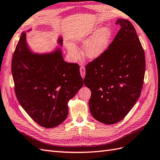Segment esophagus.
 <instances>
[{"instance_id":"34e87169","label":"esophagus","mask_w":160,"mask_h":160,"mask_svg":"<svg viewBox=\"0 0 160 160\" xmlns=\"http://www.w3.org/2000/svg\"><path fill=\"white\" fill-rule=\"evenodd\" d=\"M80 72H81V75L82 77V78L85 77V68L84 67H80Z\"/></svg>"}]
</instances>
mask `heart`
Instances as JSON below:
<instances>
[{"mask_svg": "<svg viewBox=\"0 0 160 160\" xmlns=\"http://www.w3.org/2000/svg\"><path fill=\"white\" fill-rule=\"evenodd\" d=\"M110 37L111 32L108 28L98 30L85 42L83 48V55L89 59H96L100 56L107 48ZM83 38H81V40ZM69 52L73 56H77V50L74 47L71 46L69 48Z\"/></svg>", "mask_w": 160, "mask_h": 160, "instance_id": "b5f03b06", "label": "heart"}]
</instances>
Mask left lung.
Instances as JSON below:
<instances>
[{
	"mask_svg": "<svg viewBox=\"0 0 160 160\" xmlns=\"http://www.w3.org/2000/svg\"><path fill=\"white\" fill-rule=\"evenodd\" d=\"M104 53L85 66L84 84L91 90L89 107L95 119L119 122L139 98L145 72V56L136 30L127 19Z\"/></svg>",
	"mask_w": 160,
	"mask_h": 160,
	"instance_id": "8db88e82",
	"label": "left lung"
}]
</instances>
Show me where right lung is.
<instances>
[{
    "label": "right lung",
    "instance_id": "obj_1",
    "mask_svg": "<svg viewBox=\"0 0 160 160\" xmlns=\"http://www.w3.org/2000/svg\"><path fill=\"white\" fill-rule=\"evenodd\" d=\"M11 72L18 102L35 122L46 128L64 122L68 100L83 85L78 64L64 62L60 49L49 54L32 53L25 32L13 52Z\"/></svg>",
    "mask_w": 160,
    "mask_h": 160
}]
</instances>
